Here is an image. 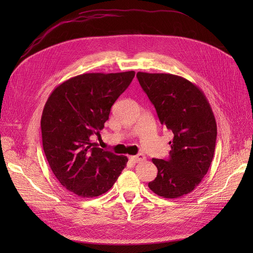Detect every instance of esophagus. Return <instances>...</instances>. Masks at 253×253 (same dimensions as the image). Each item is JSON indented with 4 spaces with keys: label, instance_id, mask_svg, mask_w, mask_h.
Instances as JSON below:
<instances>
[{
    "label": "esophagus",
    "instance_id": "34e87169",
    "mask_svg": "<svg viewBox=\"0 0 253 253\" xmlns=\"http://www.w3.org/2000/svg\"><path fill=\"white\" fill-rule=\"evenodd\" d=\"M129 158H131L132 162H134V163L137 164V163H140V162H142V160H144V159H145V156L140 153V154H137V155H135V156H131Z\"/></svg>",
    "mask_w": 253,
    "mask_h": 253
}]
</instances>
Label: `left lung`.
Wrapping results in <instances>:
<instances>
[{
  "instance_id": "obj_1",
  "label": "left lung",
  "mask_w": 253,
  "mask_h": 253,
  "mask_svg": "<svg viewBox=\"0 0 253 253\" xmlns=\"http://www.w3.org/2000/svg\"><path fill=\"white\" fill-rule=\"evenodd\" d=\"M136 76L160 124L174 135L169 158L152 159L158 173L149 188L165 198L186 195L208 172L215 150L217 127L209 101L200 87L180 76L142 72Z\"/></svg>"
}]
</instances>
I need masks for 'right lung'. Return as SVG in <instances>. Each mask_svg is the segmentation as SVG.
<instances>
[{"label": "right lung", "instance_id": "1", "mask_svg": "<svg viewBox=\"0 0 253 253\" xmlns=\"http://www.w3.org/2000/svg\"><path fill=\"white\" fill-rule=\"evenodd\" d=\"M135 72L88 73L58 85L43 109V150L52 173L79 197L101 195L113 187L126 156L104 151L91 141L109 119L112 105L127 88Z\"/></svg>", "mask_w": 253, "mask_h": 253}]
</instances>
